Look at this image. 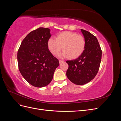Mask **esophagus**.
Here are the masks:
<instances>
[{
  "instance_id": "34e87169",
  "label": "esophagus",
  "mask_w": 121,
  "mask_h": 121,
  "mask_svg": "<svg viewBox=\"0 0 121 121\" xmlns=\"http://www.w3.org/2000/svg\"><path fill=\"white\" fill-rule=\"evenodd\" d=\"M63 62H64V61H63V60H59V63H60V64H61V63H63Z\"/></svg>"
}]
</instances>
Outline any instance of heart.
Wrapping results in <instances>:
<instances>
[{"label":"heart","mask_w":121,"mask_h":121,"mask_svg":"<svg viewBox=\"0 0 121 121\" xmlns=\"http://www.w3.org/2000/svg\"><path fill=\"white\" fill-rule=\"evenodd\" d=\"M47 46L50 52L57 56L62 50L63 53L60 55L61 57H68L75 59L81 56L85 49V40L81 35L76 33L65 31L58 34L56 39L50 38Z\"/></svg>","instance_id":"1"}]
</instances>
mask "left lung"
<instances>
[{
  "label": "left lung",
  "instance_id": "obj_1",
  "mask_svg": "<svg viewBox=\"0 0 121 121\" xmlns=\"http://www.w3.org/2000/svg\"><path fill=\"white\" fill-rule=\"evenodd\" d=\"M85 40V47L82 54L76 59L67 60L69 65L67 76L76 85H82L94 78L99 69L102 51L95 36L81 29Z\"/></svg>",
  "mask_w": 121,
  "mask_h": 121
}]
</instances>
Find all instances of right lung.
<instances>
[{
  "label": "right lung",
  "instance_id": "obj_1",
  "mask_svg": "<svg viewBox=\"0 0 121 121\" xmlns=\"http://www.w3.org/2000/svg\"><path fill=\"white\" fill-rule=\"evenodd\" d=\"M50 31L48 28L41 27L29 33L17 52L21 74L29 84L36 87L48 85L60 64L47 46L51 37Z\"/></svg>",
  "mask_w": 121,
  "mask_h": 121
}]
</instances>
